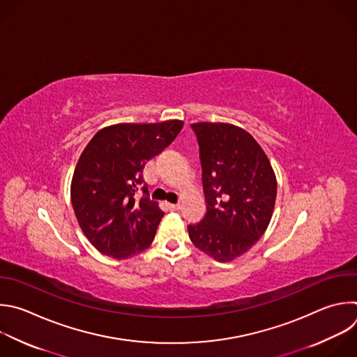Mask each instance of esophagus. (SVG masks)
<instances>
[{
    "label": "esophagus",
    "instance_id": "esophagus-1",
    "mask_svg": "<svg viewBox=\"0 0 357 357\" xmlns=\"http://www.w3.org/2000/svg\"><path fill=\"white\" fill-rule=\"evenodd\" d=\"M168 207H169L171 210H179V208H181V204H179V203H176V204H174V203H168Z\"/></svg>",
    "mask_w": 357,
    "mask_h": 357
}]
</instances>
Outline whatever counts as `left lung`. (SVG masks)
<instances>
[{"mask_svg": "<svg viewBox=\"0 0 357 357\" xmlns=\"http://www.w3.org/2000/svg\"><path fill=\"white\" fill-rule=\"evenodd\" d=\"M190 128L199 144L207 211L200 222L188 225L189 238L215 261L229 262L266 231L276 176L261 146L244 129L208 122Z\"/></svg>", "mask_w": 357, "mask_h": 357, "instance_id": "1", "label": "left lung"}]
</instances>
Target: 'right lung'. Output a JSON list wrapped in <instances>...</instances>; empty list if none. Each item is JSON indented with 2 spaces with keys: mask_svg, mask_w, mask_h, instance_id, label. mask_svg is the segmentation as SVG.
Listing matches in <instances>:
<instances>
[{
  "mask_svg": "<svg viewBox=\"0 0 357 357\" xmlns=\"http://www.w3.org/2000/svg\"><path fill=\"white\" fill-rule=\"evenodd\" d=\"M182 126L181 121L119 123L99 130L84 149L73 175L71 203L82 232L100 254L128 259L154 241L164 211L150 199L143 169Z\"/></svg>",
  "mask_w": 357,
  "mask_h": 357,
  "instance_id": "1",
  "label": "right lung"
}]
</instances>
